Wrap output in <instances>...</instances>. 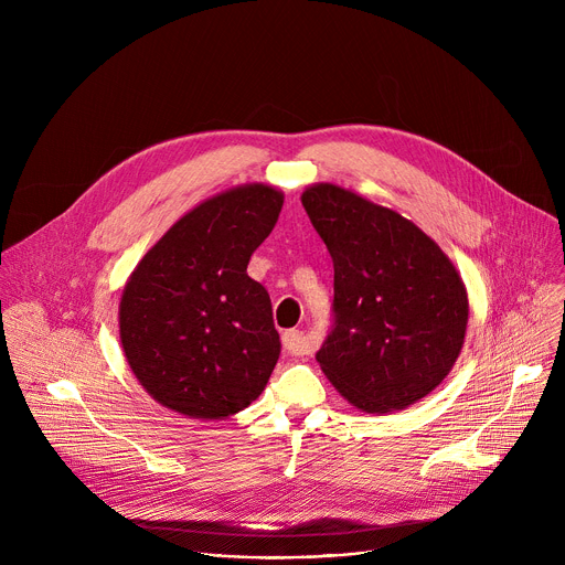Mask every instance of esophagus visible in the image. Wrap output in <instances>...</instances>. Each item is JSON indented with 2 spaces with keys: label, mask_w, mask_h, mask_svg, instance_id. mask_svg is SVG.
<instances>
[{
  "label": "esophagus",
  "mask_w": 565,
  "mask_h": 565,
  "mask_svg": "<svg viewBox=\"0 0 565 565\" xmlns=\"http://www.w3.org/2000/svg\"><path fill=\"white\" fill-rule=\"evenodd\" d=\"M281 344H284V351L290 353V355H306L308 353V344H306V338L301 331H286L281 335Z\"/></svg>",
  "instance_id": "obj_1"
}]
</instances>
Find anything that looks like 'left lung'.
<instances>
[{
  "mask_svg": "<svg viewBox=\"0 0 565 565\" xmlns=\"http://www.w3.org/2000/svg\"><path fill=\"white\" fill-rule=\"evenodd\" d=\"M301 203L333 257V324L317 362L362 412L407 409L451 371L467 290L418 225L331 183Z\"/></svg>",
  "mask_w": 565,
  "mask_h": 565,
  "instance_id": "left-lung-1",
  "label": "left lung"
}]
</instances>
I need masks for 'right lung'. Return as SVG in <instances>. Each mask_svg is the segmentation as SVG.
I'll list each match as a JSON object with an SVG mask.
<instances>
[{
	"label": "right lung",
	"mask_w": 565,
	"mask_h": 565,
	"mask_svg": "<svg viewBox=\"0 0 565 565\" xmlns=\"http://www.w3.org/2000/svg\"><path fill=\"white\" fill-rule=\"evenodd\" d=\"M284 194L268 185L223 192L142 257L120 299L127 362L160 405L218 420L259 397L279 360L268 290L248 277Z\"/></svg>",
	"instance_id": "obj_1"
}]
</instances>
